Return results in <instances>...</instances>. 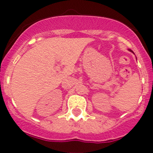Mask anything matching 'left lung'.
Listing matches in <instances>:
<instances>
[{
	"mask_svg": "<svg viewBox=\"0 0 153 153\" xmlns=\"http://www.w3.org/2000/svg\"><path fill=\"white\" fill-rule=\"evenodd\" d=\"M129 51H130V52H132V53H133V51H131V50H129Z\"/></svg>",
	"mask_w": 153,
	"mask_h": 153,
	"instance_id": "obj_1",
	"label": "left lung"
}]
</instances>
